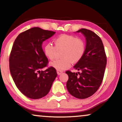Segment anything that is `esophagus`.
<instances>
[{
    "label": "esophagus",
    "instance_id": "obj_1",
    "mask_svg": "<svg viewBox=\"0 0 122 122\" xmlns=\"http://www.w3.org/2000/svg\"><path fill=\"white\" fill-rule=\"evenodd\" d=\"M63 73V71H57V74L58 75H60L61 74V73Z\"/></svg>",
    "mask_w": 122,
    "mask_h": 122
}]
</instances>
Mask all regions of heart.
Returning a JSON list of instances; mask_svg holds the SVG:
<instances>
[{
  "label": "heart",
  "mask_w": 122,
  "mask_h": 122,
  "mask_svg": "<svg viewBox=\"0 0 122 122\" xmlns=\"http://www.w3.org/2000/svg\"><path fill=\"white\" fill-rule=\"evenodd\" d=\"M55 46L46 44L43 47L45 56L51 61L56 58V53L62 50L61 59L51 62V66L58 71H64L71 66V63H76L82 59L86 52V44L80 38L72 35L63 34L54 39Z\"/></svg>",
  "instance_id": "obj_1"
}]
</instances>
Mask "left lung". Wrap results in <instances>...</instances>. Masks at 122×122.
<instances>
[{
    "mask_svg": "<svg viewBox=\"0 0 122 122\" xmlns=\"http://www.w3.org/2000/svg\"><path fill=\"white\" fill-rule=\"evenodd\" d=\"M77 32L86 39V52L82 59L74 66L79 72L67 71L66 88L71 96L85 99L94 94L102 83L107 64V56L101 38L89 29L82 28Z\"/></svg>",
    "mask_w": 122,
    "mask_h": 122,
    "instance_id": "left-lung-1",
    "label": "left lung"
}]
</instances>
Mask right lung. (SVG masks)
I'll return each mask as SVG.
<instances>
[{
    "mask_svg": "<svg viewBox=\"0 0 122 122\" xmlns=\"http://www.w3.org/2000/svg\"><path fill=\"white\" fill-rule=\"evenodd\" d=\"M56 32L34 27L20 33L9 56V69L16 87L24 96L39 99L49 93L57 76L56 69L48 66L42 48L43 41Z\"/></svg>",
    "mask_w": 122,
    "mask_h": 122,
    "instance_id": "right-lung-1",
    "label": "right lung"
}]
</instances>
